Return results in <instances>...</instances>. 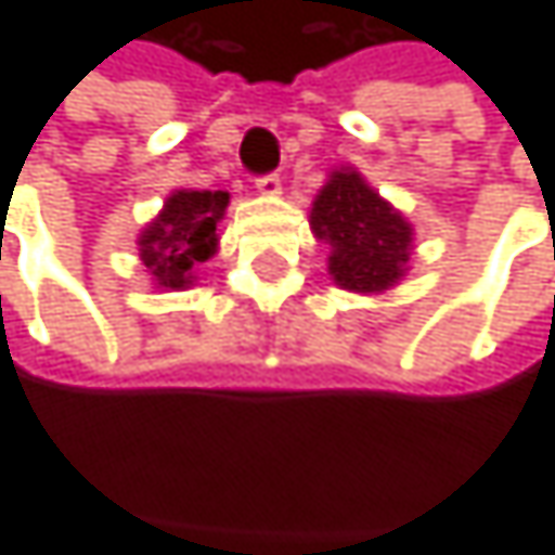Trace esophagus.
Masks as SVG:
<instances>
[{"label": "esophagus", "instance_id": "obj_1", "mask_svg": "<svg viewBox=\"0 0 555 555\" xmlns=\"http://www.w3.org/2000/svg\"><path fill=\"white\" fill-rule=\"evenodd\" d=\"M280 189H283L280 172H266L256 179V193H262V196H280Z\"/></svg>", "mask_w": 555, "mask_h": 555}]
</instances>
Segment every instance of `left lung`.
I'll return each mask as SVG.
<instances>
[{
  "mask_svg": "<svg viewBox=\"0 0 555 555\" xmlns=\"http://www.w3.org/2000/svg\"><path fill=\"white\" fill-rule=\"evenodd\" d=\"M312 232L330 243V272L343 289L383 293L410 262L413 229L352 169L333 172L312 203Z\"/></svg>",
  "mask_w": 555,
  "mask_h": 555,
  "instance_id": "8db88e82",
  "label": "left lung"
}]
</instances>
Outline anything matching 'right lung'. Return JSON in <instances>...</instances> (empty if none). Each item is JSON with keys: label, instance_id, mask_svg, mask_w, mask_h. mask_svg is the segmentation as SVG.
Here are the masks:
<instances>
[{"label": "right lung", "instance_id": "right-lung-1", "mask_svg": "<svg viewBox=\"0 0 555 555\" xmlns=\"http://www.w3.org/2000/svg\"><path fill=\"white\" fill-rule=\"evenodd\" d=\"M229 206V193L179 189L166 199L159 219L139 236V256L149 275L169 289L193 283V272L216 253V222Z\"/></svg>", "mask_w": 555, "mask_h": 555}]
</instances>
